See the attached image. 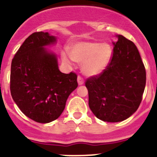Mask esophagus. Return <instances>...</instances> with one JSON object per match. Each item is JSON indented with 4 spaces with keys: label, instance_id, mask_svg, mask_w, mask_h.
I'll return each instance as SVG.
<instances>
[{
    "label": "esophagus",
    "instance_id": "34e87169",
    "mask_svg": "<svg viewBox=\"0 0 157 157\" xmlns=\"http://www.w3.org/2000/svg\"><path fill=\"white\" fill-rule=\"evenodd\" d=\"M77 80H78V85H79V86L82 85L83 83H84V80H83V78L80 75L78 76Z\"/></svg>",
    "mask_w": 157,
    "mask_h": 157
}]
</instances>
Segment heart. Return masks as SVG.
I'll list each match as a JSON object with an SVG mask.
<instances>
[{
	"instance_id": "b5f03b06",
	"label": "heart",
	"mask_w": 157,
	"mask_h": 157,
	"mask_svg": "<svg viewBox=\"0 0 157 157\" xmlns=\"http://www.w3.org/2000/svg\"><path fill=\"white\" fill-rule=\"evenodd\" d=\"M68 52H63L61 59L64 63H70L71 58L82 63V71L86 76L101 74L109 65L112 56V48L109 43L79 41L70 46Z\"/></svg>"
}]
</instances>
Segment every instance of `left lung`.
<instances>
[{
  "instance_id": "1",
  "label": "left lung",
  "mask_w": 157,
  "mask_h": 157,
  "mask_svg": "<svg viewBox=\"0 0 157 157\" xmlns=\"http://www.w3.org/2000/svg\"><path fill=\"white\" fill-rule=\"evenodd\" d=\"M116 37L106 69L86 81L90 109L99 120L110 123L123 121L137 111L146 82L145 66L136 45L123 35Z\"/></svg>"
}]
</instances>
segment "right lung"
Here are the masks:
<instances>
[{
	"instance_id": "1",
	"label": "right lung",
	"mask_w": 157,
	"mask_h": 157,
	"mask_svg": "<svg viewBox=\"0 0 157 157\" xmlns=\"http://www.w3.org/2000/svg\"><path fill=\"white\" fill-rule=\"evenodd\" d=\"M56 41L48 32H35L25 40L11 66L12 99L25 116L41 123L56 120L78 86L77 75L59 71L57 57L45 46Z\"/></svg>"
}]
</instances>
